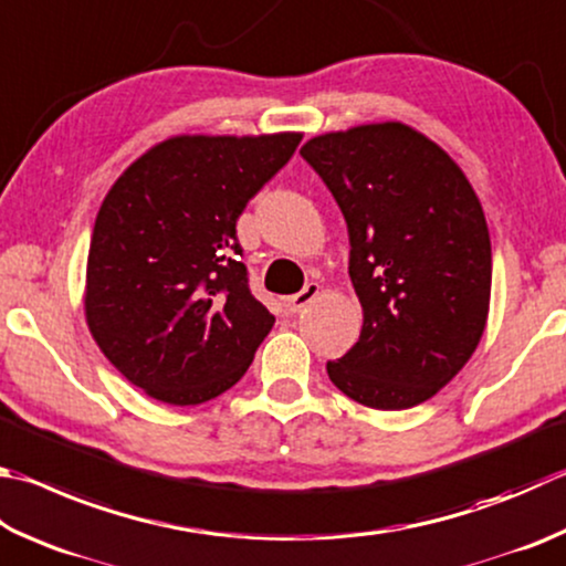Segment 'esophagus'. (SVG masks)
I'll use <instances>...</instances> for the list:
<instances>
[{
  "label": "esophagus",
  "instance_id": "1",
  "mask_svg": "<svg viewBox=\"0 0 566 566\" xmlns=\"http://www.w3.org/2000/svg\"><path fill=\"white\" fill-rule=\"evenodd\" d=\"M318 290H322V286H318L316 282H310L304 286V290L300 292V294H292L290 300H286V310H290L292 314H296V312H302L306 304L310 302H314L316 296H318Z\"/></svg>",
  "mask_w": 566,
  "mask_h": 566
}]
</instances>
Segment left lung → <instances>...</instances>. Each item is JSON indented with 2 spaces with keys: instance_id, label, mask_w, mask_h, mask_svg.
<instances>
[{
  "instance_id": "8db88e82",
  "label": "left lung",
  "mask_w": 566,
  "mask_h": 566,
  "mask_svg": "<svg viewBox=\"0 0 566 566\" xmlns=\"http://www.w3.org/2000/svg\"><path fill=\"white\" fill-rule=\"evenodd\" d=\"M300 153L344 212L364 310L361 336L326 374L368 408L423 403L488 324L492 250L478 195L438 143L398 120L324 133Z\"/></svg>"
}]
</instances>
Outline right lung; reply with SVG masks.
I'll return each mask as SVG.
<instances>
[{"label": "right lung", "mask_w": 566, "mask_h": 566, "mask_svg": "<svg viewBox=\"0 0 566 566\" xmlns=\"http://www.w3.org/2000/svg\"><path fill=\"white\" fill-rule=\"evenodd\" d=\"M302 133L172 136L101 202L84 310L101 352L168 406L218 398L248 371L274 316L238 254V218Z\"/></svg>", "instance_id": "obj_1"}]
</instances>
